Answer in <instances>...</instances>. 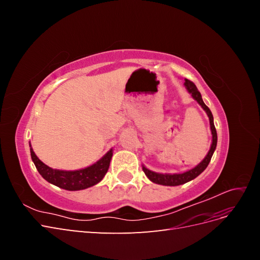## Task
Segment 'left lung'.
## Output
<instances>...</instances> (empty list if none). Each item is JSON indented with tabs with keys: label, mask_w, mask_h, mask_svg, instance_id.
<instances>
[{
	"label": "left lung",
	"mask_w": 260,
	"mask_h": 260,
	"mask_svg": "<svg viewBox=\"0 0 260 260\" xmlns=\"http://www.w3.org/2000/svg\"><path fill=\"white\" fill-rule=\"evenodd\" d=\"M184 80H185L184 86H185L186 91L190 93L192 98L202 106V108L206 112V114L209 118L210 131H211V136H212L211 145H210V148H209L207 155L205 156V158H204L199 165H196L194 168L187 170V171H184V172H181V174H159V172H155V171L147 169L143 165L142 169L144 171V174L146 175V177L151 180L152 182L157 183V184L167 185V186H176V185H180V184H184V183L188 182V181L195 179L207 168L208 164L212 157V154H214L216 146H217V131H216L215 124H214V117H212L210 109L205 105V103H204L201 93L198 90V88H196V85L190 80H187V79H184Z\"/></svg>",
	"instance_id": "obj_1"
}]
</instances>
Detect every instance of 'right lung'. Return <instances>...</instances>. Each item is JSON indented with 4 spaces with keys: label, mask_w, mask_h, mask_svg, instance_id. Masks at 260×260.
<instances>
[{
    "label": "right lung",
    "mask_w": 260,
    "mask_h": 260,
    "mask_svg": "<svg viewBox=\"0 0 260 260\" xmlns=\"http://www.w3.org/2000/svg\"><path fill=\"white\" fill-rule=\"evenodd\" d=\"M30 154L37 170L48 182L67 191H79L98 184L104 178L113 157V148L89 167L79 170L53 169L38 158L30 144Z\"/></svg>",
    "instance_id": "add662e5"
}]
</instances>
